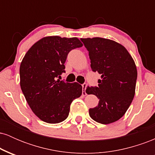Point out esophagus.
Listing matches in <instances>:
<instances>
[{
  "mask_svg": "<svg viewBox=\"0 0 155 155\" xmlns=\"http://www.w3.org/2000/svg\"><path fill=\"white\" fill-rule=\"evenodd\" d=\"M87 84L86 83H84L82 84V94H85V95H87Z\"/></svg>",
  "mask_w": 155,
  "mask_h": 155,
  "instance_id": "1",
  "label": "esophagus"
}]
</instances>
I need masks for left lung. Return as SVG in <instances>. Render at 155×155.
I'll return each mask as SVG.
<instances>
[{
  "label": "left lung",
  "mask_w": 155,
  "mask_h": 155,
  "mask_svg": "<svg viewBox=\"0 0 155 155\" xmlns=\"http://www.w3.org/2000/svg\"><path fill=\"white\" fill-rule=\"evenodd\" d=\"M87 49L93 72L101 75L97 87H87V93L99 99L90 108L93 120L110 124L122 117L128 109L135 95L137 69L132 57L121 44L103 38H81Z\"/></svg>",
  "instance_id": "1"
}]
</instances>
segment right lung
<instances>
[{"label":"right lung","instance_id":"1","mask_svg":"<svg viewBox=\"0 0 155 155\" xmlns=\"http://www.w3.org/2000/svg\"><path fill=\"white\" fill-rule=\"evenodd\" d=\"M81 47L77 38L45 37L33 44L23 58L21 89L32 111L44 122L55 124L65 120L72 101L82 94L79 84L58 79L65 72L68 53Z\"/></svg>","mask_w":155,"mask_h":155}]
</instances>
